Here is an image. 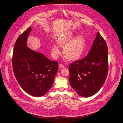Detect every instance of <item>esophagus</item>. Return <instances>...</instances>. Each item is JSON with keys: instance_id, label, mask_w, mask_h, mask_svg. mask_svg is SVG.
Masks as SVG:
<instances>
[{"instance_id": "esophagus-1", "label": "esophagus", "mask_w": 123, "mask_h": 123, "mask_svg": "<svg viewBox=\"0 0 123 123\" xmlns=\"http://www.w3.org/2000/svg\"><path fill=\"white\" fill-rule=\"evenodd\" d=\"M64 65H63V64H60L59 65V68H63L64 67Z\"/></svg>"}]
</instances>
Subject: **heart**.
Instances as JSON below:
<instances>
[{"mask_svg": "<svg viewBox=\"0 0 123 123\" xmlns=\"http://www.w3.org/2000/svg\"><path fill=\"white\" fill-rule=\"evenodd\" d=\"M74 37L73 33L69 32L60 36L57 40L59 45L64 47L63 53L65 57L70 61L80 58L86 47L85 40L82 36H78L73 39ZM58 44L54 43L52 46V53L55 56L60 53Z\"/></svg>", "mask_w": 123, "mask_h": 123, "instance_id": "1", "label": "heart"}]
</instances>
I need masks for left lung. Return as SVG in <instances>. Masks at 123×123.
Returning <instances> with one entry per match:
<instances>
[{"instance_id": "8db88e82", "label": "left lung", "mask_w": 123, "mask_h": 123, "mask_svg": "<svg viewBox=\"0 0 123 123\" xmlns=\"http://www.w3.org/2000/svg\"><path fill=\"white\" fill-rule=\"evenodd\" d=\"M69 82L80 96L89 97L97 93L104 85L108 70L106 43L99 32L85 58L69 67Z\"/></svg>"}]
</instances>
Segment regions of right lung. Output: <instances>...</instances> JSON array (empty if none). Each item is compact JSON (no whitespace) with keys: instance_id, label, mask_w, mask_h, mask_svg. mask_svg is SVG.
Segmentation results:
<instances>
[{"instance_id":"add662e5","label":"right lung","mask_w":123,"mask_h":123,"mask_svg":"<svg viewBox=\"0 0 123 123\" xmlns=\"http://www.w3.org/2000/svg\"><path fill=\"white\" fill-rule=\"evenodd\" d=\"M32 27L18 38L14 48L12 64L16 79L23 90L34 97L45 95L52 87L58 71V62L27 46Z\"/></svg>"}]
</instances>
